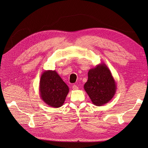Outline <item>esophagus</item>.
Returning a JSON list of instances; mask_svg holds the SVG:
<instances>
[{"mask_svg": "<svg viewBox=\"0 0 148 148\" xmlns=\"http://www.w3.org/2000/svg\"><path fill=\"white\" fill-rule=\"evenodd\" d=\"M72 88H73V90H77V89H79L78 86H77V85H74L73 86Z\"/></svg>", "mask_w": 148, "mask_h": 148, "instance_id": "1", "label": "esophagus"}]
</instances>
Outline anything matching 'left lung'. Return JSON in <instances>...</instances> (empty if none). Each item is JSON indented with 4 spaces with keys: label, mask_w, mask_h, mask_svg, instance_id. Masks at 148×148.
Listing matches in <instances>:
<instances>
[{
    "label": "left lung",
    "mask_w": 148,
    "mask_h": 148,
    "mask_svg": "<svg viewBox=\"0 0 148 148\" xmlns=\"http://www.w3.org/2000/svg\"><path fill=\"white\" fill-rule=\"evenodd\" d=\"M84 89L95 106H103L110 101L116 92L117 85L110 69L104 63L89 70Z\"/></svg>",
    "instance_id": "1"
}]
</instances>
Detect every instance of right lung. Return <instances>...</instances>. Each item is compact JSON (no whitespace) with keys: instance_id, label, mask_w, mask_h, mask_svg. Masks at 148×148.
<instances>
[{"instance_id":"add662e5","label":"right lung","mask_w":148,"mask_h":148,"mask_svg":"<svg viewBox=\"0 0 148 148\" xmlns=\"http://www.w3.org/2000/svg\"><path fill=\"white\" fill-rule=\"evenodd\" d=\"M69 88L56 71L47 70L40 77L39 93L42 100L48 106H62L69 92Z\"/></svg>"}]
</instances>
